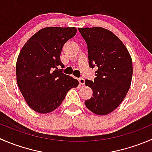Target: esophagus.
I'll use <instances>...</instances> for the list:
<instances>
[{
	"mask_svg": "<svg viewBox=\"0 0 152 152\" xmlns=\"http://www.w3.org/2000/svg\"><path fill=\"white\" fill-rule=\"evenodd\" d=\"M79 84H80V85H85V79H83V78H79Z\"/></svg>",
	"mask_w": 152,
	"mask_h": 152,
	"instance_id": "esophagus-1",
	"label": "esophagus"
}]
</instances>
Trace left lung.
<instances>
[{
    "instance_id": "obj_1",
    "label": "left lung",
    "mask_w": 152,
    "mask_h": 152,
    "mask_svg": "<svg viewBox=\"0 0 152 152\" xmlns=\"http://www.w3.org/2000/svg\"><path fill=\"white\" fill-rule=\"evenodd\" d=\"M78 29L87 45L89 66L98 67L94 81L85 80L93 96L85 104L95 114L105 115L120 105L129 90L132 60L121 40L110 31L102 27Z\"/></svg>"
}]
</instances>
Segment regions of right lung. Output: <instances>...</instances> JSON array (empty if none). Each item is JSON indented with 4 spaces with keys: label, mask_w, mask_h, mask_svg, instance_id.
<instances>
[{
    "label": "right lung",
    "mask_w": 152,
    "mask_h": 152,
    "mask_svg": "<svg viewBox=\"0 0 152 152\" xmlns=\"http://www.w3.org/2000/svg\"><path fill=\"white\" fill-rule=\"evenodd\" d=\"M75 27H46L34 34L21 49L16 64L17 82L28 105L45 114L56 110L79 82L64 74L60 54L76 35Z\"/></svg>",
    "instance_id": "add662e5"
}]
</instances>
